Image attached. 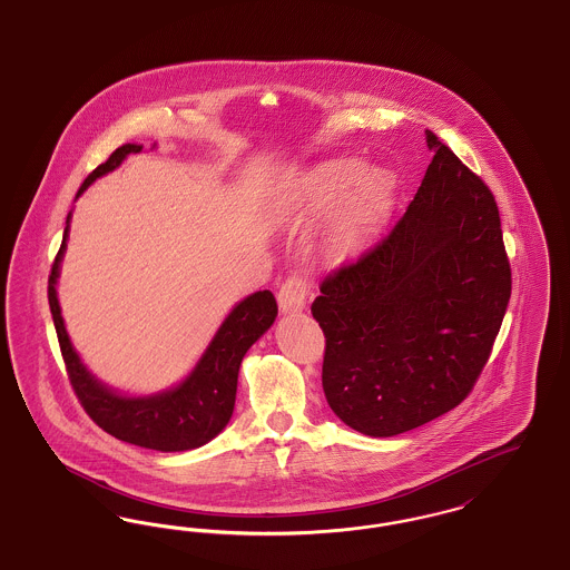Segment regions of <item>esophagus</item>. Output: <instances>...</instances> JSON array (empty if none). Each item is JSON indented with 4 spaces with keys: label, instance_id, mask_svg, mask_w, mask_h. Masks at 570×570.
Masks as SVG:
<instances>
[{
    "label": "esophagus",
    "instance_id": "esophagus-1",
    "mask_svg": "<svg viewBox=\"0 0 570 570\" xmlns=\"http://www.w3.org/2000/svg\"><path fill=\"white\" fill-rule=\"evenodd\" d=\"M309 295H312V282L305 275L295 273L282 284V288L277 293L279 309L284 314H301L305 309V303Z\"/></svg>",
    "mask_w": 570,
    "mask_h": 570
}]
</instances>
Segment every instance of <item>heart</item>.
<instances>
[{
  "instance_id": "obj_1",
  "label": "heart",
  "mask_w": 570,
  "mask_h": 570,
  "mask_svg": "<svg viewBox=\"0 0 570 570\" xmlns=\"http://www.w3.org/2000/svg\"><path fill=\"white\" fill-rule=\"evenodd\" d=\"M312 196L318 207L335 212L328 226V247L335 256L361 249L389 216L395 196V179L380 166L351 160L328 163L314 175Z\"/></svg>"
}]
</instances>
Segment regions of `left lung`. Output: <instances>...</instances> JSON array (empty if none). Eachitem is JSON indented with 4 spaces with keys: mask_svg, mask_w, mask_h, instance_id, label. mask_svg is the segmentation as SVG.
Returning a JSON list of instances; mask_svg holds the SVG:
<instances>
[{
    "mask_svg": "<svg viewBox=\"0 0 570 570\" xmlns=\"http://www.w3.org/2000/svg\"><path fill=\"white\" fill-rule=\"evenodd\" d=\"M434 158L393 230L328 273L312 316L323 389L356 432L404 434L460 406L511 298L500 214L485 181L428 130Z\"/></svg>",
    "mask_w": 570,
    "mask_h": 570,
    "instance_id": "8db88e82",
    "label": "left lung"
}]
</instances>
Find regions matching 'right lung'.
<instances>
[{
  "label": "right lung",
  "mask_w": 570,
  "mask_h": 570,
  "mask_svg": "<svg viewBox=\"0 0 570 570\" xmlns=\"http://www.w3.org/2000/svg\"><path fill=\"white\" fill-rule=\"evenodd\" d=\"M140 149V145L132 142L115 149L107 163L89 173L77 198L98 177L115 170L126 160V156L138 154ZM68 224L70 214L49 275V305L66 372L85 412L107 434L142 449L177 453L207 444L226 428L233 416L242 361L249 346L273 325L277 316L275 297L269 291H258L239 301L217 328L212 344L191 370L190 376L175 389L147 397L119 395L87 372L63 326L55 284L59 277V263L66 252Z\"/></svg>",
  "instance_id": "add662e5"
}]
</instances>
